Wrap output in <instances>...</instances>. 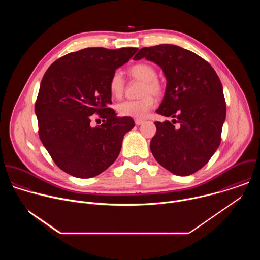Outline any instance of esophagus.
<instances>
[{
  "label": "esophagus",
  "mask_w": 260,
  "mask_h": 260,
  "mask_svg": "<svg viewBox=\"0 0 260 260\" xmlns=\"http://www.w3.org/2000/svg\"><path fill=\"white\" fill-rule=\"evenodd\" d=\"M135 123H136V125H141L142 123H144V120H142V119H136V120H135Z\"/></svg>",
  "instance_id": "esophagus-1"
}]
</instances>
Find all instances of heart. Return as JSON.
<instances>
[{"mask_svg":"<svg viewBox=\"0 0 260 260\" xmlns=\"http://www.w3.org/2000/svg\"><path fill=\"white\" fill-rule=\"evenodd\" d=\"M129 75L138 80L143 81L142 86V96L138 100H126L118 103L116 105V110L119 115L132 118H143L154 106V98L158 96L162 92V84L156 78L157 72L149 63H137L129 68ZM124 78L120 71H115L109 80V90L113 98L119 99L124 92Z\"/></svg>","mask_w":260,"mask_h":260,"instance_id":"b5f03b06","label":"heart"}]
</instances>
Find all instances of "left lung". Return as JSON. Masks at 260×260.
<instances>
[{"label": "left lung", "mask_w": 260, "mask_h": 260, "mask_svg": "<svg viewBox=\"0 0 260 260\" xmlns=\"http://www.w3.org/2000/svg\"><path fill=\"white\" fill-rule=\"evenodd\" d=\"M141 58L162 69L167 86L156 112L178 123L155 122L150 150L171 173L189 176L210 160L221 142L226 104L220 79L208 61L176 45L144 47L134 57Z\"/></svg>", "instance_id": "left-lung-1"}]
</instances>
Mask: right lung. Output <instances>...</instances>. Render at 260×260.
<instances>
[{"instance_id":"obj_1","label":"right lung","mask_w":260,"mask_h":260,"mask_svg":"<svg viewBox=\"0 0 260 260\" xmlns=\"http://www.w3.org/2000/svg\"><path fill=\"white\" fill-rule=\"evenodd\" d=\"M137 50L85 48L58 58L44 74L35 105L39 137L63 172L91 178L118 157L123 137L135 122L108 108L112 104L109 80ZM94 117L104 123L92 128Z\"/></svg>"}]
</instances>
